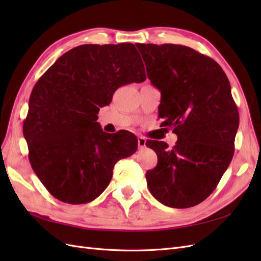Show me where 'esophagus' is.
<instances>
[{"mask_svg": "<svg viewBox=\"0 0 261 261\" xmlns=\"http://www.w3.org/2000/svg\"><path fill=\"white\" fill-rule=\"evenodd\" d=\"M138 147L139 148H145L146 147V138L143 136L138 137Z\"/></svg>", "mask_w": 261, "mask_h": 261, "instance_id": "1", "label": "esophagus"}]
</instances>
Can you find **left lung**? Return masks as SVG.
I'll return each instance as SVG.
<instances>
[{"label":"left lung","mask_w":261,"mask_h":261,"mask_svg":"<svg viewBox=\"0 0 261 261\" xmlns=\"http://www.w3.org/2000/svg\"><path fill=\"white\" fill-rule=\"evenodd\" d=\"M147 76L161 92L159 117L177 141L147 140L158 155L146 173L150 193L171 208H189L215 191L230 165L240 115L218 63L179 44L136 43Z\"/></svg>","instance_id":"1"}]
</instances>
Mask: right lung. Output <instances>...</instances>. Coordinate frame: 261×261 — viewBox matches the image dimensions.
Instances as JSON below:
<instances>
[{
  "instance_id": "right-lung-1",
  "label": "right lung",
  "mask_w": 261,
  "mask_h": 261,
  "mask_svg": "<svg viewBox=\"0 0 261 261\" xmlns=\"http://www.w3.org/2000/svg\"><path fill=\"white\" fill-rule=\"evenodd\" d=\"M145 81L133 43L76 46L39 78L22 132L31 168L53 197L92 201L110 184L115 163L136 152L132 133L103 132L97 114L121 86Z\"/></svg>"
}]
</instances>
